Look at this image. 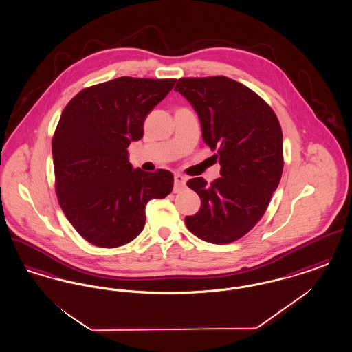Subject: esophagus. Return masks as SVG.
<instances>
[{"label": "esophagus", "instance_id": "1", "mask_svg": "<svg viewBox=\"0 0 352 352\" xmlns=\"http://www.w3.org/2000/svg\"><path fill=\"white\" fill-rule=\"evenodd\" d=\"M187 182V178L182 174H175L174 175V192H179L182 191Z\"/></svg>", "mask_w": 352, "mask_h": 352}]
</instances>
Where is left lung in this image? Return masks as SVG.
<instances>
[{
  "label": "left lung",
  "instance_id": "obj_1",
  "mask_svg": "<svg viewBox=\"0 0 352 352\" xmlns=\"http://www.w3.org/2000/svg\"><path fill=\"white\" fill-rule=\"evenodd\" d=\"M195 109L203 141L218 151L220 178L187 186L201 210L186 217L187 228L214 244H228L250 232L267 211L283 168V131L265 101L226 76L184 78L174 88Z\"/></svg>",
  "mask_w": 352,
  "mask_h": 352
}]
</instances>
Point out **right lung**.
<instances>
[{
	"label": "right lung",
	"instance_id": "obj_1",
	"mask_svg": "<svg viewBox=\"0 0 352 352\" xmlns=\"http://www.w3.org/2000/svg\"><path fill=\"white\" fill-rule=\"evenodd\" d=\"M175 79L122 76L80 91L62 112L52 138L55 190L74 228L88 243L116 248L145 227L151 199L168 197V170L146 173L128 161L144 121Z\"/></svg>",
	"mask_w": 352,
	"mask_h": 352
}]
</instances>
